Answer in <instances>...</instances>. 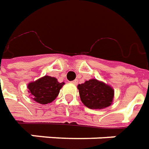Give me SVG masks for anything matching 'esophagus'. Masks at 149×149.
I'll return each mask as SVG.
<instances>
[{
    "label": "esophagus",
    "instance_id": "esophagus-1",
    "mask_svg": "<svg viewBox=\"0 0 149 149\" xmlns=\"http://www.w3.org/2000/svg\"><path fill=\"white\" fill-rule=\"evenodd\" d=\"M70 83H73V84H74V85H77L78 83H79V81H78L77 79H75V80H74V81H72V82H70Z\"/></svg>",
    "mask_w": 149,
    "mask_h": 149
}]
</instances>
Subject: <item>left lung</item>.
I'll return each mask as SVG.
<instances>
[{
    "label": "left lung",
    "instance_id": "left-lung-1",
    "mask_svg": "<svg viewBox=\"0 0 149 149\" xmlns=\"http://www.w3.org/2000/svg\"><path fill=\"white\" fill-rule=\"evenodd\" d=\"M78 89L82 103L91 109H103L113 102L115 91L112 86L96 79L79 84Z\"/></svg>",
    "mask_w": 149,
    "mask_h": 149
}]
</instances>
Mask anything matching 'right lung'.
Returning <instances> with one entry per match:
<instances>
[{
	"mask_svg": "<svg viewBox=\"0 0 149 149\" xmlns=\"http://www.w3.org/2000/svg\"><path fill=\"white\" fill-rule=\"evenodd\" d=\"M64 84L54 77L45 75L28 83L27 88L33 100L41 104H47L55 100Z\"/></svg>",
	"mask_w": 149,
	"mask_h": 149,
	"instance_id": "obj_1",
	"label": "right lung"
}]
</instances>
